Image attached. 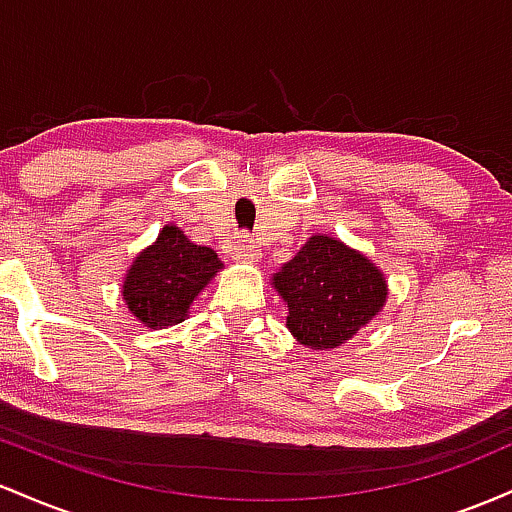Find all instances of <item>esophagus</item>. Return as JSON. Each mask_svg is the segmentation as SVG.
Wrapping results in <instances>:
<instances>
[{
    "label": "esophagus",
    "mask_w": 512,
    "mask_h": 512,
    "mask_svg": "<svg viewBox=\"0 0 512 512\" xmlns=\"http://www.w3.org/2000/svg\"><path fill=\"white\" fill-rule=\"evenodd\" d=\"M231 257L238 262H255L257 257H260V250H257V245L252 243L248 233H238L231 245Z\"/></svg>",
    "instance_id": "esophagus-1"
}]
</instances>
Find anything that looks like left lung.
Wrapping results in <instances>:
<instances>
[{"label": "left lung", "instance_id": "left-lung-1", "mask_svg": "<svg viewBox=\"0 0 512 512\" xmlns=\"http://www.w3.org/2000/svg\"><path fill=\"white\" fill-rule=\"evenodd\" d=\"M293 337L310 349L330 351L366 327L383 310L385 276L342 240L313 236L274 274Z\"/></svg>", "mask_w": 512, "mask_h": 512}]
</instances>
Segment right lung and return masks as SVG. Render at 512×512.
I'll use <instances>...</instances> for the list:
<instances>
[{
  "label": "right lung",
  "mask_w": 512,
  "mask_h": 512,
  "mask_svg": "<svg viewBox=\"0 0 512 512\" xmlns=\"http://www.w3.org/2000/svg\"><path fill=\"white\" fill-rule=\"evenodd\" d=\"M221 267L214 250L190 243L178 226L168 223L127 269L122 298L144 327L163 330L185 320L192 301Z\"/></svg>",
  "instance_id": "right-lung-1"
}]
</instances>
